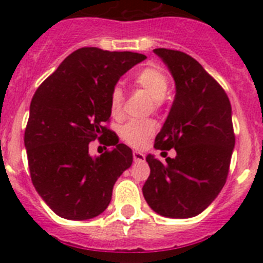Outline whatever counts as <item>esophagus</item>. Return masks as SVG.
Listing matches in <instances>:
<instances>
[{
	"label": "esophagus",
	"mask_w": 263,
	"mask_h": 263,
	"mask_svg": "<svg viewBox=\"0 0 263 263\" xmlns=\"http://www.w3.org/2000/svg\"><path fill=\"white\" fill-rule=\"evenodd\" d=\"M133 158L134 162H142L145 159V154H142L141 152H133Z\"/></svg>",
	"instance_id": "34e87169"
}]
</instances>
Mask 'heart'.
<instances>
[{"instance_id":"heart-1","label":"heart","mask_w":263,"mask_h":263,"mask_svg":"<svg viewBox=\"0 0 263 263\" xmlns=\"http://www.w3.org/2000/svg\"><path fill=\"white\" fill-rule=\"evenodd\" d=\"M136 84L150 95L154 100L155 106L160 104V101L166 97L170 89V80L164 69L157 66H148L138 71L134 78ZM122 104H124V92L120 87H115L110 92L109 106L113 117H120L122 113ZM155 133V125L153 121L145 120L129 121L120 129V137L122 141L133 147H141L146 143L150 137Z\"/></svg>"}]
</instances>
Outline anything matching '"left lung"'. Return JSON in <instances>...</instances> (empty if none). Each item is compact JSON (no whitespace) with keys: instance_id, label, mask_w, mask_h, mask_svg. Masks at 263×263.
Returning a JSON list of instances; mask_svg holds the SVG:
<instances>
[{"instance_id":"obj_1","label":"left lung","mask_w":263,"mask_h":263,"mask_svg":"<svg viewBox=\"0 0 263 263\" xmlns=\"http://www.w3.org/2000/svg\"><path fill=\"white\" fill-rule=\"evenodd\" d=\"M175 81V99L155 138L158 150L175 148L162 163L146 157L150 176L142 188L158 215L197 216L212 204L227 180L234 148L232 106L227 93L200 63L180 51L155 48Z\"/></svg>"}]
</instances>
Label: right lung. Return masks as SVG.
Wrapping results in <instances>:
<instances>
[{
	"label": "right lung",
	"mask_w": 263,
	"mask_h": 263,
	"mask_svg": "<svg viewBox=\"0 0 263 263\" xmlns=\"http://www.w3.org/2000/svg\"><path fill=\"white\" fill-rule=\"evenodd\" d=\"M145 55L79 48L36 89L25 132L30 175L39 196L58 216L89 220L111 200L117 179L133 163L132 148L110 139L111 150L89 154L110 117L111 89Z\"/></svg>",
	"instance_id": "1"
}]
</instances>
